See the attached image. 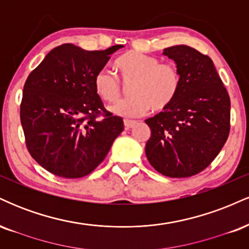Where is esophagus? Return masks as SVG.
Returning <instances> with one entry per match:
<instances>
[{
  "label": "esophagus",
  "mask_w": 249,
  "mask_h": 249,
  "mask_svg": "<svg viewBox=\"0 0 249 249\" xmlns=\"http://www.w3.org/2000/svg\"><path fill=\"white\" fill-rule=\"evenodd\" d=\"M136 124H137V122H134V121H128V119H124V126H125V128H131V127H133Z\"/></svg>",
  "instance_id": "34e87169"
}]
</instances>
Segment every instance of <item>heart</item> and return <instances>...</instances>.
<instances>
[{
    "label": "heart",
    "instance_id": "obj_1",
    "mask_svg": "<svg viewBox=\"0 0 249 249\" xmlns=\"http://www.w3.org/2000/svg\"><path fill=\"white\" fill-rule=\"evenodd\" d=\"M115 64L123 82H132L128 88L131 96L111 107L116 115L136 118L144 116L151 107L154 111H162L178 95L181 77L173 63H160V59L154 56L128 51ZM93 85L98 96L107 102H115L122 95V82L107 68L97 71Z\"/></svg>",
    "mask_w": 249,
    "mask_h": 249
}]
</instances>
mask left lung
<instances>
[{
    "instance_id": "8db88e82",
    "label": "left lung",
    "mask_w": 249,
    "mask_h": 249,
    "mask_svg": "<svg viewBox=\"0 0 249 249\" xmlns=\"http://www.w3.org/2000/svg\"><path fill=\"white\" fill-rule=\"evenodd\" d=\"M177 63L181 85L164 111L146 119L145 146L150 164L171 178L204 171L218 156L231 128V99L212 59L187 45L166 48Z\"/></svg>"
}]
</instances>
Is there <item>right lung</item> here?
<instances>
[{"label": "right lung", "mask_w": 249, "mask_h": 249, "mask_svg": "<svg viewBox=\"0 0 249 249\" xmlns=\"http://www.w3.org/2000/svg\"><path fill=\"white\" fill-rule=\"evenodd\" d=\"M123 45L87 51L62 44L28 76L21 102L25 145L55 176H88L104 160L124 123L104 107L93 78Z\"/></svg>", "instance_id": "add662e5"}]
</instances>
